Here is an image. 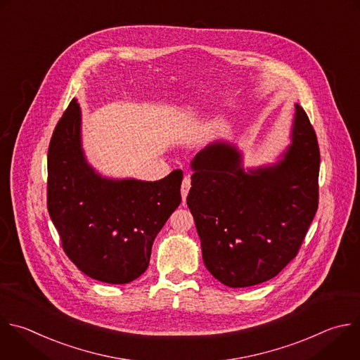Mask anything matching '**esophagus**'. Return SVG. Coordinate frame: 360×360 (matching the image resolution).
Segmentation results:
<instances>
[{
	"instance_id": "1",
	"label": "esophagus",
	"mask_w": 360,
	"mask_h": 360,
	"mask_svg": "<svg viewBox=\"0 0 360 360\" xmlns=\"http://www.w3.org/2000/svg\"><path fill=\"white\" fill-rule=\"evenodd\" d=\"M191 189V178L189 176H185L182 184H181V193H182V199L185 200L186 196H188V192Z\"/></svg>"
}]
</instances>
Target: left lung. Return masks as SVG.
<instances>
[{
	"mask_svg": "<svg viewBox=\"0 0 360 360\" xmlns=\"http://www.w3.org/2000/svg\"><path fill=\"white\" fill-rule=\"evenodd\" d=\"M319 162L315 130L300 104L292 144L274 167L246 174L240 154L220 143L196 154L186 203L216 280L231 288L257 285L298 255L318 209Z\"/></svg>",
	"mask_w": 360,
	"mask_h": 360,
	"instance_id": "1",
	"label": "left lung"
}]
</instances>
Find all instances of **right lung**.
<instances>
[{
	"label": "right lung",
	"instance_id": "right-lung-1",
	"mask_svg": "<svg viewBox=\"0 0 360 360\" xmlns=\"http://www.w3.org/2000/svg\"><path fill=\"white\" fill-rule=\"evenodd\" d=\"M182 171L164 179L111 181L94 174L80 148L73 98L48 150L46 202L63 252L86 276L126 284L148 267L157 234L181 203Z\"/></svg>",
	"mask_w": 360,
	"mask_h": 360
}]
</instances>
